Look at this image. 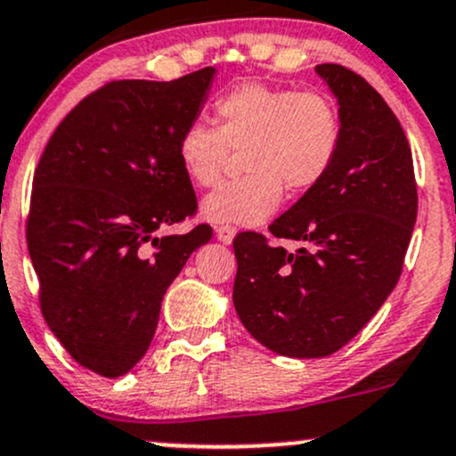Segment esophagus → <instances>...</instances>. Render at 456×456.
I'll return each instance as SVG.
<instances>
[{
  "label": "esophagus",
  "mask_w": 456,
  "mask_h": 456,
  "mask_svg": "<svg viewBox=\"0 0 456 456\" xmlns=\"http://www.w3.org/2000/svg\"><path fill=\"white\" fill-rule=\"evenodd\" d=\"M216 238L223 244H232V240L236 238V227H232V224H220V227H216Z\"/></svg>",
  "instance_id": "esophagus-1"
}]
</instances>
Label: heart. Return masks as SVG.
I'll return each mask as SVG.
<instances>
[{
  "instance_id": "b5f03b06",
  "label": "heart",
  "mask_w": 456,
  "mask_h": 456,
  "mask_svg": "<svg viewBox=\"0 0 456 456\" xmlns=\"http://www.w3.org/2000/svg\"><path fill=\"white\" fill-rule=\"evenodd\" d=\"M216 129L190 123L177 138V158L194 186L223 177L229 151H242L244 177L220 186L201 205L214 224H259L289 194H305L327 179L342 144V117L318 90L244 82L214 102Z\"/></svg>"
}]
</instances>
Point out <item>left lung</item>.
<instances>
[{
    "label": "left lung",
    "instance_id": "8db88e82",
    "mask_svg": "<svg viewBox=\"0 0 456 456\" xmlns=\"http://www.w3.org/2000/svg\"><path fill=\"white\" fill-rule=\"evenodd\" d=\"M316 71L339 103L342 144L331 173L270 233L242 232L233 305L247 331L283 357H327L348 344L396 288L418 216L409 140L396 114L342 64Z\"/></svg>",
    "mask_w": 456,
    "mask_h": 456
}]
</instances>
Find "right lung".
Masks as SVG:
<instances>
[{"label":"right lung","mask_w":456,"mask_h":456,"mask_svg":"<svg viewBox=\"0 0 456 456\" xmlns=\"http://www.w3.org/2000/svg\"><path fill=\"white\" fill-rule=\"evenodd\" d=\"M214 73L108 82L64 117L34 171L25 238L41 312L75 362L102 377L142 359L168 285L212 238L209 224L158 232L197 214L177 138Z\"/></svg>","instance_id":"add662e5"}]
</instances>
